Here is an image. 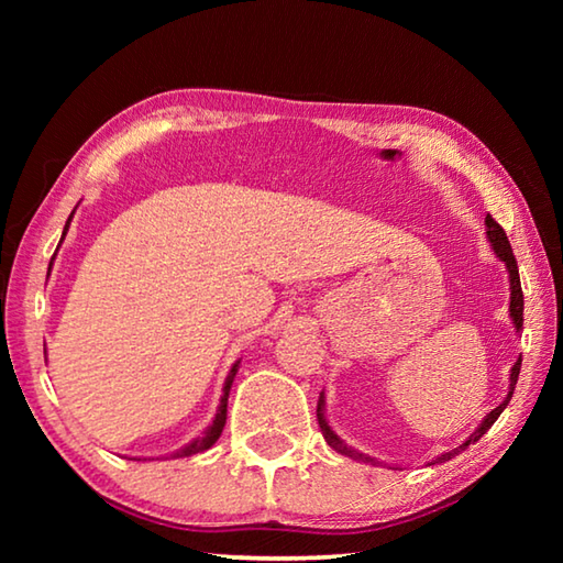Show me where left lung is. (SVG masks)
Returning <instances> with one entry per match:
<instances>
[{"mask_svg":"<svg viewBox=\"0 0 563 563\" xmlns=\"http://www.w3.org/2000/svg\"><path fill=\"white\" fill-rule=\"evenodd\" d=\"M487 235H489V241H492V245H494V253H497L499 258H501L504 263H507V271H509V278H511V305H509V312H511V318H514V325H517V330H521V325H523V292H521V280H519L517 258H514V253H511V243H509L507 233H504V228H501L497 221H494L492 216H487ZM519 369H521V357L517 360V365L511 367V387H509L507 399H504V402H501L497 409H492V412L487 415V419H484V422H482L479 430H476V432L470 437V440H466V442L460 446V450L442 454V456H440L442 462L452 460L454 454H460L462 450H466V446L474 444L476 440H482V434H487L489 427H492L494 422H497L499 415L504 412V407L509 405V399H511V395H514V385H517V377H519ZM318 422H320L322 437H325V442L332 446V450H338L340 454H347V456H352V460L373 462V464H375V460H369V456L362 454V452H355V450H352V446H347L345 442L340 440V437H338L335 432L330 430L328 422H325V417H322V395H320V405H318Z\"/></svg>","mask_w":563,"mask_h":563,"instance_id":"obj_1","label":"left lung"}]
</instances>
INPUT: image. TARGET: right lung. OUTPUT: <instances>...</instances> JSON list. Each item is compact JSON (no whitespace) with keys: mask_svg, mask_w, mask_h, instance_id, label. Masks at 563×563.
I'll return each instance as SVG.
<instances>
[{"mask_svg":"<svg viewBox=\"0 0 563 563\" xmlns=\"http://www.w3.org/2000/svg\"><path fill=\"white\" fill-rule=\"evenodd\" d=\"M64 231H66V228H64ZM235 369H238V362L233 365L231 375H228V379H225L223 397H221V407H218V415H216V419H213V424L208 427V430L203 432V437H198V440L186 444L184 450H178V452H174L170 456H190V454H198V452H203V450H208V446L216 444V440H218V437H221L223 427H225V417H228V393H231V383H233V377H235Z\"/></svg>","mask_w":563,"mask_h":563,"instance_id":"obj_1","label":"right lung"}]
</instances>
